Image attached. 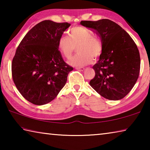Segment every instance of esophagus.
Here are the masks:
<instances>
[{"instance_id":"obj_1","label":"esophagus","mask_w":150,"mask_h":150,"mask_svg":"<svg viewBox=\"0 0 150 150\" xmlns=\"http://www.w3.org/2000/svg\"><path fill=\"white\" fill-rule=\"evenodd\" d=\"M76 69L79 70V71H83L85 69L84 67H76Z\"/></svg>"}]
</instances>
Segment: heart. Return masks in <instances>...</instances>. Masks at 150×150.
Wrapping results in <instances>:
<instances>
[{
	"mask_svg": "<svg viewBox=\"0 0 150 150\" xmlns=\"http://www.w3.org/2000/svg\"><path fill=\"white\" fill-rule=\"evenodd\" d=\"M57 47L66 59H69L78 48L79 54L70 61L74 66H83L97 60L103 54V47L100 40L93 36L90 30L81 26L71 28L69 37L62 35L57 41Z\"/></svg>",
	"mask_w": 150,
	"mask_h": 150,
	"instance_id": "1",
	"label": "heart"
}]
</instances>
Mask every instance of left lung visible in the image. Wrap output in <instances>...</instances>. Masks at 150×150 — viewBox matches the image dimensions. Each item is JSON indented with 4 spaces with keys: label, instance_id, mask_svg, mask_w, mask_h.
Masks as SVG:
<instances>
[{
    "label": "left lung",
    "instance_id": "obj_1",
    "mask_svg": "<svg viewBox=\"0 0 150 150\" xmlns=\"http://www.w3.org/2000/svg\"><path fill=\"white\" fill-rule=\"evenodd\" d=\"M81 24L100 38L103 54L93 67L95 76L89 84L106 99L117 100L128 95L140 69V57L135 42L118 24L108 19L82 20Z\"/></svg>",
    "mask_w": 150,
    "mask_h": 150
}]
</instances>
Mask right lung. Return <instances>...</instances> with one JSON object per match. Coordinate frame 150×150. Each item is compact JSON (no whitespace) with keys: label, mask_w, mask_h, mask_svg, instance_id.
<instances>
[{"label":"right lung","mask_w":150,"mask_h":150,"mask_svg":"<svg viewBox=\"0 0 150 150\" xmlns=\"http://www.w3.org/2000/svg\"><path fill=\"white\" fill-rule=\"evenodd\" d=\"M70 25L44 20L27 33L17 47L12 62V79L23 97L34 105L54 100L73 69L57 47L58 39Z\"/></svg>","instance_id":"obj_1"}]
</instances>
